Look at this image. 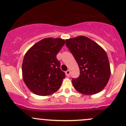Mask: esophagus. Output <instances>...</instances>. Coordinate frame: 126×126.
<instances>
[{
	"label": "esophagus",
	"mask_w": 126,
	"mask_h": 126,
	"mask_svg": "<svg viewBox=\"0 0 126 126\" xmlns=\"http://www.w3.org/2000/svg\"><path fill=\"white\" fill-rule=\"evenodd\" d=\"M66 76H68V77H69V76H70V71L68 70L66 71Z\"/></svg>",
	"instance_id": "1"
}]
</instances>
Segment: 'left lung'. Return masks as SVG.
<instances>
[{
	"instance_id": "8db88e82",
	"label": "left lung",
	"mask_w": 126,
	"mask_h": 126,
	"mask_svg": "<svg viewBox=\"0 0 126 126\" xmlns=\"http://www.w3.org/2000/svg\"><path fill=\"white\" fill-rule=\"evenodd\" d=\"M66 45L80 68V76L72 79L74 88L84 94L101 91L110 77L109 58L99 45L84 36L66 40Z\"/></svg>"
}]
</instances>
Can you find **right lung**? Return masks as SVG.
<instances>
[{
    "instance_id": "add662e5",
    "label": "right lung",
    "mask_w": 126,
    "mask_h": 126,
    "mask_svg": "<svg viewBox=\"0 0 126 126\" xmlns=\"http://www.w3.org/2000/svg\"><path fill=\"white\" fill-rule=\"evenodd\" d=\"M61 38H47L34 44L25 54L22 62V77L34 94L48 96L60 87L65 74L60 68L57 55L64 46Z\"/></svg>"
}]
</instances>
